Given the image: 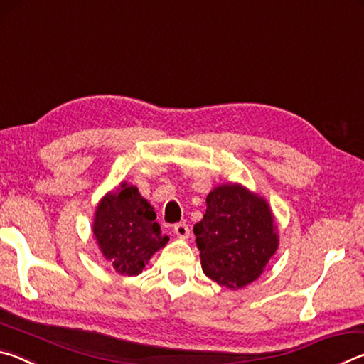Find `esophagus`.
Here are the masks:
<instances>
[{"label": "esophagus", "mask_w": 364, "mask_h": 364, "mask_svg": "<svg viewBox=\"0 0 364 364\" xmlns=\"http://www.w3.org/2000/svg\"><path fill=\"white\" fill-rule=\"evenodd\" d=\"M173 231H175V234H176V236L180 237V239H188L189 234H191V230H189V226H188L186 223H178V225H175Z\"/></svg>", "instance_id": "34e87169"}]
</instances>
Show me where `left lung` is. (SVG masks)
I'll return each instance as SVG.
<instances>
[{
	"label": "left lung",
	"instance_id": "1",
	"mask_svg": "<svg viewBox=\"0 0 364 364\" xmlns=\"http://www.w3.org/2000/svg\"><path fill=\"white\" fill-rule=\"evenodd\" d=\"M194 234L202 271L228 289L258 279L279 245L268 202L237 183L210 191Z\"/></svg>",
	"mask_w": 364,
	"mask_h": 364
}]
</instances>
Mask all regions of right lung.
Here are the masks:
<instances>
[{
	"label": "right lung",
	"mask_w": 364,
	"mask_h": 364,
	"mask_svg": "<svg viewBox=\"0 0 364 364\" xmlns=\"http://www.w3.org/2000/svg\"><path fill=\"white\" fill-rule=\"evenodd\" d=\"M93 234L104 258L125 276L139 274L151 257L170 241L160 232L154 207L136 186L125 181L100 200Z\"/></svg>",
	"instance_id": "obj_1"
}]
</instances>
